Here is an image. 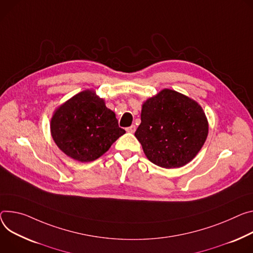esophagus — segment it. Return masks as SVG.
I'll return each instance as SVG.
<instances>
[{
  "label": "esophagus",
  "instance_id": "obj_1",
  "mask_svg": "<svg viewBox=\"0 0 253 253\" xmlns=\"http://www.w3.org/2000/svg\"><path fill=\"white\" fill-rule=\"evenodd\" d=\"M135 130H136V126H135V125H131L130 127L126 128V131L129 132V133H134Z\"/></svg>",
  "mask_w": 253,
  "mask_h": 253
}]
</instances>
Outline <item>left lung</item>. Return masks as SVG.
I'll list each match as a JSON object with an SVG mask.
<instances>
[{
  "label": "left lung",
  "instance_id": "obj_1",
  "mask_svg": "<svg viewBox=\"0 0 253 253\" xmlns=\"http://www.w3.org/2000/svg\"><path fill=\"white\" fill-rule=\"evenodd\" d=\"M208 135V121L198 103L175 90L163 89L142 106L135 132L150 162L165 169L187 165Z\"/></svg>",
  "mask_w": 253,
  "mask_h": 253
}]
</instances>
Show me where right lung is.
<instances>
[{"label": "right lung", "instance_id": "1", "mask_svg": "<svg viewBox=\"0 0 253 253\" xmlns=\"http://www.w3.org/2000/svg\"><path fill=\"white\" fill-rule=\"evenodd\" d=\"M56 145L70 157L88 163L103 155L125 130L94 91L84 90L61 105L51 119Z\"/></svg>", "mask_w": 253, "mask_h": 253}]
</instances>
